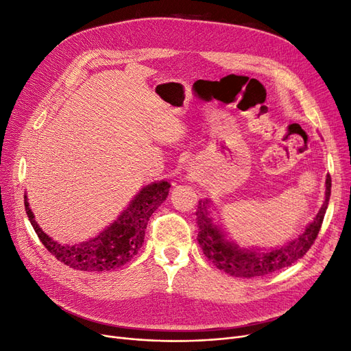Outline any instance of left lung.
<instances>
[{
  "label": "left lung",
  "instance_id": "8db88e82",
  "mask_svg": "<svg viewBox=\"0 0 351 351\" xmlns=\"http://www.w3.org/2000/svg\"><path fill=\"white\" fill-rule=\"evenodd\" d=\"M331 195V178L326 179V199L319 208L314 221L307 225L306 230L295 239L287 242L285 245L274 250L243 248L237 242L226 239L225 232L218 225L213 223L210 217V201H199L196 209L197 222V242L208 260L218 269L241 278H260L274 271H280L298 261L306 255L314 243L319 228H322L326 209Z\"/></svg>",
  "mask_w": 351,
  "mask_h": 351
}]
</instances>
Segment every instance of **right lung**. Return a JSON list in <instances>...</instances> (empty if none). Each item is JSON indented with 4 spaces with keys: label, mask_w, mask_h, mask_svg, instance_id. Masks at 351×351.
Returning <instances> with one entry per match:
<instances>
[{
    "label": "right lung",
    "mask_w": 351,
    "mask_h": 351,
    "mask_svg": "<svg viewBox=\"0 0 351 351\" xmlns=\"http://www.w3.org/2000/svg\"><path fill=\"white\" fill-rule=\"evenodd\" d=\"M169 188L171 184L167 180L152 182L133 197L129 206L110 226L97 237L74 245L58 243L41 230L29 209L27 195H24V205L28 219L43 245L60 263L79 271H112L125 265L138 254L145 239L149 218L169 195Z\"/></svg>",
    "instance_id": "right-lung-1"
}]
</instances>
